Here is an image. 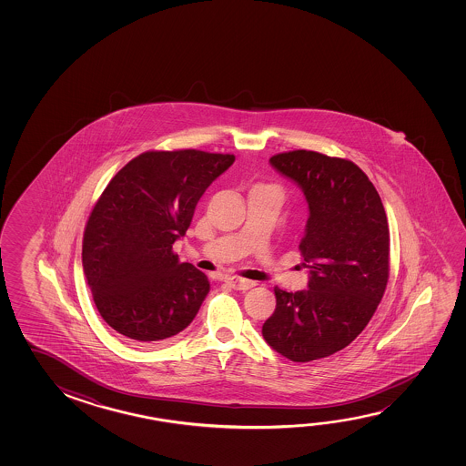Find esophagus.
<instances>
[{"label":"esophagus","mask_w":466,"mask_h":466,"mask_svg":"<svg viewBox=\"0 0 466 466\" xmlns=\"http://www.w3.org/2000/svg\"><path fill=\"white\" fill-rule=\"evenodd\" d=\"M228 284H229L232 289L236 290H248L255 286V282L250 281V279H244V278H238V276H229L228 278Z\"/></svg>","instance_id":"34e87169"}]
</instances>
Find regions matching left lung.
Masks as SVG:
<instances>
[{"label": "left lung", "instance_id": "left-lung-1", "mask_svg": "<svg viewBox=\"0 0 466 466\" xmlns=\"http://www.w3.org/2000/svg\"><path fill=\"white\" fill-rule=\"evenodd\" d=\"M271 166L302 188L309 221L299 250L309 289L275 288L263 338L294 362L329 358L366 329L389 282L390 230L380 197L351 160L296 149Z\"/></svg>", "mask_w": 466, "mask_h": 466}]
</instances>
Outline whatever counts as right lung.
<instances>
[{
    "label": "right lung",
    "instance_id": "right-lung-1",
    "mask_svg": "<svg viewBox=\"0 0 466 466\" xmlns=\"http://www.w3.org/2000/svg\"><path fill=\"white\" fill-rule=\"evenodd\" d=\"M234 160L198 149L146 151L115 174L92 208L83 236L86 279L100 317L128 343H162L198 313L208 276L180 263L172 245Z\"/></svg>",
    "mask_w": 466,
    "mask_h": 466
}]
</instances>
